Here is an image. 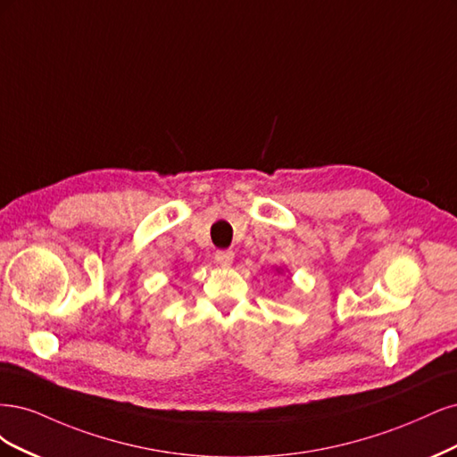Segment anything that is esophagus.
<instances>
[{
  "mask_svg": "<svg viewBox=\"0 0 457 457\" xmlns=\"http://www.w3.org/2000/svg\"><path fill=\"white\" fill-rule=\"evenodd\" d=\"M233 258H235V254L231 253V250H218V253L214 254V260H216L222 268H229L231 263H233Z\"/></svg>",
  "mask_w": 457,
  "mask_h": 457,
  "instance_id": "1",
  "label": "esophagus"
}]
</instances>
